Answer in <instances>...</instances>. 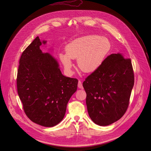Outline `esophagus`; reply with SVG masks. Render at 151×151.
<instances>
[{
  "instance_id": "obj_1",
  "label": "esophagus",
  "mask_w": 151,
  "mask_h": 151,
  "mask_svg": "<svg viewBox=\"0 0 151 151\" xmlns=\"http://www.w3.org/2000/svg\"><path fill=\"white\" fill-rule=\"evenodd\" d=\"M78 88H80V89H83V84H82V82H81L80 80H79V81H78Z\"/></svg>"
}]
</instances>
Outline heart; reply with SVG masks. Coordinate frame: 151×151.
<instances>
[{"label": "heart", "instance_id": "b5f03b06", "mask_svg": "<svg viewBox=\"0 0 151 151\" xmlns=\"http://www.w3.org/2000/svg\"><path fill=\"white\" fill-rule=\"evenodd\" d=\"M111 49L108 40L99 35H88L78 38L68 43L66 53L60 54V60L65 70L71 72V59H78V66L86 73L97 70L105 60Z\"/></svg>", "mask_w": 151, "mask_h": 151}]
</instances>
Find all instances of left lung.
Returning a JSON list of instances; mask_svg holds the SVG:
<instances>
[{"label":"left lung","mask_w":151,"mask_h":151,"mask_svg":"<svg viewBox=\"0 0 151 151\" xmlns=\"http://www.w3.org/2000/svg\"><path fill=\"white\" fill-rule=\"evenodd\" d=\"M133 85L131 59L119 53L108 55L83 83L92 121L106 126L120 119L129 107Z\"/></svg>","instance_id":"left-lung-1"}]
</instances>
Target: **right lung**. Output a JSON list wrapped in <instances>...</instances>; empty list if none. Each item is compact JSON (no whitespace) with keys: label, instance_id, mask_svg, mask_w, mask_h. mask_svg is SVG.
Here are the masks:
<instances>
[{"label":"right lung","instance_id":"1","mask_svg":"<svg viewBox=\"0 0 151 151\" xmlns=\"http://www.w3.org/2000/svg\"><path fill=\"white\" fill-rule=\"evenodd\" d=\"M42 43L37 37L22 52L17 85L27 117L50 127L63 119L68 102L77 90L78 80L62 74L56 60L40 49Z\"/></svg>","mask_w":151,"mask_h":151}]
</instances>
